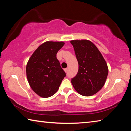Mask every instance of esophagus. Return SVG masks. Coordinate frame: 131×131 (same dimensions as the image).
I'll return each instance as SVG.
<instances>
[{
    "label": "esophagus",
    "instance_id": "34e87169",
    "mask_svg": "<svg viewBox=\"0 0 131 131\" xmlns=\"http://www.w3.org/2000/svg\"><path fill=\"white\" fill-rule=\"evenodd\" d=\"M64 70H65V72L66 73H67V72H68V68H66V69H64Z\"/></svg>",
    "mask_w": 131,
    "mask_h": 131
}]
</instances>
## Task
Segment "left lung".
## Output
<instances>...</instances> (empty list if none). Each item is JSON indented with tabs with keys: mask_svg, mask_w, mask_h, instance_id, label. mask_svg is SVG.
Here are the masks:
<instances>
[{
	"mask_svg": "<svg viewBox=\"0 0 131 131\" xmlns=\"http://www.w3.org/2000/svg\"><path fill=\"white\" fill-rule=\"evenodd\" d=\"M79 63L76 76L72 79V85L83 96L96 94L103 87L108 75L105 59L94 43L87 40H72Z\"/></svg>",
	"mask_w": 131,
	"mask_h": 131,
	"instance_id": "left-lung-1",
	"label": "left lung"
}]
</instances>
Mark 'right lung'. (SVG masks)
<instances>
[{"label": "right lung", "instance_id": "right-lung-1", "mask_svg": "<svg viewBox=\"0 0 131 131\" xmlns=\"http://www.w3.org/2000/svg\"><path fill=\"white\" fill-rule=\"evenodd\" d=\"M65 43L46 41L33 53L26 65V76L30 87L39 96L48 97L58 90L66 73L57 58Z\"/></svg>", "mask_w": 131, "mask_h": 131}]
</instances>
